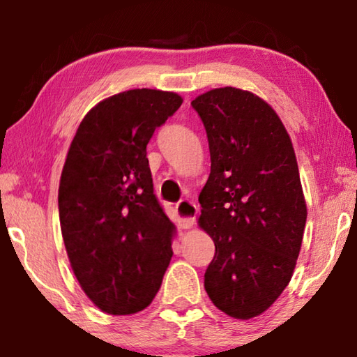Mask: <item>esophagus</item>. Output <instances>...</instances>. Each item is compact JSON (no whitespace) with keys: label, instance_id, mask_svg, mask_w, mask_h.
<instances>
[{"label":"esophagus","instance_id":"obj_1","mask_svg":"<svg viewBox=\"0 0 357 357\" xmlns=\"http://www.w3.org/2000/svg\"><path fill=\"white\" fill-rule=\"evenodd\" d=\"M176 213L179 217L181 227H183L184 229H189L193 227V223H195L198 208L189 200H181L176 204Z\"/></svg>","mask_w":357,"mask_h":357}]
</instances>
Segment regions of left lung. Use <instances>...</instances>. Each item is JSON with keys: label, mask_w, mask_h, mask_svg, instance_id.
<instances>
[{"label": "left lung", "mask_w": 357, "mask_h": 357, "mask_svg": "<svg viewBox=\"0 0 357 357\" xmlns=\"http://www.w3.org/2000/svg\"><path fill=\"white\" fill-rule=\"evenodd\" d=\"M192 107L211 154L198 197V225L215 245L204 289L228 317L255 318L291 280L304 236L307 204L291 138L274 108L244 89H211Z\"/></svg>", "instance_id": "obj_1"}]
</instances>
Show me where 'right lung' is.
Segmentation results:
<instances>
[{"label":"right lung","instance_id":"1","mask_svg":"<svg viewBox=\"0 0 357 357\" xmlns=\"http://www.w3.org/2000/svg\"><path fill=\"white\" fill-rule=\"evenodd\" d=\"M183 98L129 89L100 100L78 126L58 190L70 268L102 312L132 315L153 302L173 257L174 223L153 189L146 144Z\"/></svg>","mask_w":357,"mask_h":357}]
</instances>
